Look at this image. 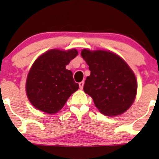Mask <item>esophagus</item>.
I'll list each match as a JSON object with an SVG mask.
<instances>
[{"mask_svg":"<svg viewBox=\"0 0 159 159\" xmlns=\"http://www.w3.org/2000/svg\"><path fill=\"white\" fill-rule=\"evenodd\" d=\"M79 85H80V89H82L83 88V86H84V82H80L79 83Z\"/></svg>","mask_w":159,"mask_h":159,"instance_id":"1","label":"esophagus"}]
</instances>
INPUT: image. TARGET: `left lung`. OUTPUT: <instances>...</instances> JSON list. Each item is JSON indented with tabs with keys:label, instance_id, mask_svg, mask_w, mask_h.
<instances>
[{
	"label": "left lung",
	"instance_id": "obj_1",
	"mask_svg": "<svg viewBox=\"0 0 159 159\" xmlns=\"http://www.w3.org/2000/svg\"><path fill=\"white\" fill-rule=\"evenodd\" d=\"M82 57L89 66L84 93L92 98L99 111L114 116L125 112L135 99L138 84L127 63L110 51L83 49Z\"/></svg>",
	"mask_w": 159,
	"mask_h": 159
}]
</instances>
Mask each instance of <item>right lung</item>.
Listing matches in <instances>:
<instances>
[{
	"mask_svg": "<svg viewBox=\"0 0 159 159\" xmlns=\"http://www.w3.org/2000/svg\"><path fill=\"white\" fill-rule=\"evenodd\" d=\"M77 54L76 49H52L37 58L26 82L28 99L34 107L49 114H56L78 90L79 84L74 80L72 72L66 69Z\"/></svg>",
	"mask_w": 159,
	"mask_h": 159,
	"instance_id": "add662e5",
	"label": "right lung"
}]
</instances>
